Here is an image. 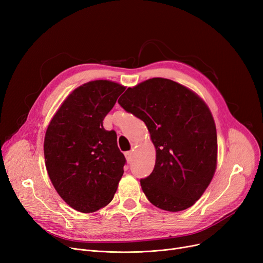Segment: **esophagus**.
<instances>
[{"label": "esophagus", "instance_id": "esophagus-1", "mask_svg": "<svg viewBox=\"0 0 263 263\" xmlns=\"http://www.w3.org/2000/svg\"><path fill=\"white\" fill-rule=\"evenodd\" d=\"M124 155H126V158H127L128 161H131V159H132V151H127V153L124 154Z\"/></svg>", "mask_w": 263, "mask_h": 263}]
</instances>
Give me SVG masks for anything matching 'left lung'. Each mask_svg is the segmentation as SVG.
<instances>
[{
  "instance_id": "8db88e82",
  "label": "left lung",
  "mask_w": 263,
  "mask_h": 263,
  "mask_svg": "<svg viewBox=\"0 0 263 263\" xmlns=\"http://www.w3.org/2000/svg\"><path fill=\"white\" fill-rule=\"evenodd\" d=\"M118 103L146 123L156 147L155 168L141 179L148 200L170 212L190 208L216 170V128L208 105L191 89L163 78L129 87Z\"/></svg>"
}]
</instances>
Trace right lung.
<instances>
[{
  "label": "right lung",
  "mask_w": 263,
  "mask_h": 263,
  "mask_svg": "<svg viewBox=\"0 0 263 263\" xmlns=\"http://www.w3.org/2000/svg\"><path fill=\"white\" fill-rule=\"evenodd\" d=\"M126 87L107 80L76 88L50 121L44 143L46 167L63 200L91 213L112 201L126 158L103 119Z\"/></svg>",
  "instance_id": "1"
}]
</instances>
